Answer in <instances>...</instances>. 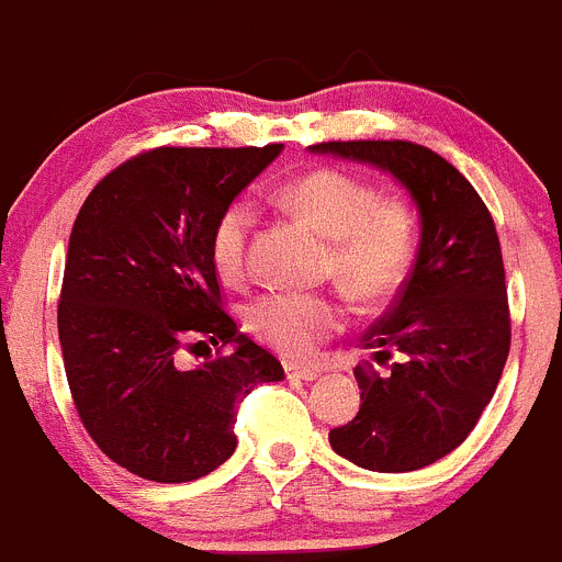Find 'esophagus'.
Listing matches in <instances>:
<instances>
[{
  "label": "esophagus",
  "instance_id": "1",
  "mask_svg": "<svg viewBox=\"0 0 562 562\" xmlns=\"http://www.w3.org/2000/svg\"><path fill=\"white\" fill-rule=\"evenodd\" d=\"M286 375L290 379H301V382H312V379H317V368H308V364H297V362H286L284 364Z\"/></svg>",
  "mask_w": 562,
  "mask_h": 562
}]
</instances>
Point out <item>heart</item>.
<instances>
[{"label":"heart","instance_id":"b5f03b06","mask_svg":"<svg viewBox=\"0 0 562 562\" xmlns=\"http://www.w3.org/2000/svg\"><path fill=\"white\" fill-rule=\"evenodd\" d=\"M281 203L326 236V270L351 297L375 303L404 284L418 247V223L406 200L379 194L353 172L321 167L290 180ZM250 231L254 209L247 200H231L211 225V265L228 284L245 278ZM245 323L278 353L301 359L345 326V306L323 292L270 290L247 303Z\"/></svg>","mask_w":562,"mask_h":562}]
</instances>
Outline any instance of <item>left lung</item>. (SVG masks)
<instances>
[{"mask_svg": "<svg viewBox=\"0 0 562 562\" xmlns=\"http://www.w3.org/2000/svg\"><path fill=\"white\" fill-rule=\"evenodd\" d=\"M315 153L373 164L409 189L420 245L387 315L362 337L387 375L357 364L362 406L328 431L353 465L404 473L465 440L491 404L509 353V303L491 211L465 175L415 142H321Z\"/></svg>", "mask_w": 562, "mask_h": 562, "instance_id": "8db88e82", "label": "left lung"}]
</instances>
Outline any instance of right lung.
<instances>
[{
    "instance_id": "obj_1",
    "label": "right lung",
    "mask_w": 562,
    "mask_h": 562,
    "mask_svg": "<svg viewBox=\"0 0 562 562\" xmlns=\"http://www.w3.org/2000/svg\"><path fill=\"white\" fill-rule=\"evenodd\" d=\"M278 153L156 147L108 172L77 214L58 301L66 382L102 454L142 480L175 485L223 465L241 398L284 379L223 308L209 256L220 211ZM198 344L215 357L183 369L179 351Z\"/></svg>"
}]
</instances>
